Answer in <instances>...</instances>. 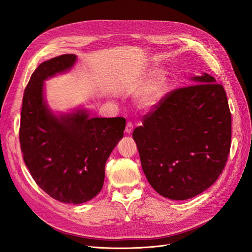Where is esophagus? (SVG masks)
<instances>
[{"label":"esophagus","mask_w":252,"mask_h":252,"mask_svg":"<svg viewBox=\"0 0 252 252\" xmlns=\"http://www.w3.org/2000/svg\"><path fill=\"white\" fill-rule=\"evenodd\" d=\"M132 132H133V125H132V123H127L126 126V133L131 134Z\"/></svg>","instance_id":"obj_1"}]
</instances>
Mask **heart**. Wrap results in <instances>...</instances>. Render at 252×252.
Returning a JSON list of instances; mask_svg holds the SVG:
<instances>
[{
    "label": "heart",
    "instance_id": "heart-1",
    "mask_svg": "<svg viewBox=\"0 0 252 252\" xmlns=\"http://www.w3.org/2000/svg\"><path fill=\"white\" fill-rule=\"evenodd\" d=\"M166 86L165 76L162 72H157L151 83L140 94V103L145 107H153L161 98Z\"/></svg>",
    "mask_w": 252,
    "mask_h": 252
}]
</instances>
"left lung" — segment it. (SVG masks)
Segmentation results:
<instances>
[{
    "instance_id": "obj_1",
    "label": "left lung",
    "mask_w": 252,
    "mask_h": 252,
    "mask_svg": "<svg viewBox=\"0 0 252 252\" xmlns=\"http://www.w3.org/2000/svg\"><path fill=\"white\" fill-rule=\"evenodd\" d=\"M191 79L194 85L161 98L133 132L149 183L172 200L212 186L230 151L231 113L223 86L207 73Z\"/></svg>"
}]
</instances>
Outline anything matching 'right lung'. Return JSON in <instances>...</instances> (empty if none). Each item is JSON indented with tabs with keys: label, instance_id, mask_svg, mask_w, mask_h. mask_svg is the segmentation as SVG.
Here are the masks:
<instances>
[{
	"label": "right lung",
	"instance_id": "1",
	"mask_svg": "<svg viewBox=\"0 0 252 252\" xmlns=\"http://www.w3.org/2000/svg\"><path fill=\"white\" fill-rule=\"evenodd\" d=\"M75 54L56 56L32 73L23 96L20 143L36 184L53 199L80 204L103 185L104 166L124 137V117L90 118L86 110L55 116L44 99V80L69 70Z\"/></svg>",
	"mask_w": 252,
	"mask_h": 252
}]
</instances>
